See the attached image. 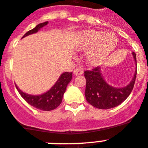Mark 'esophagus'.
Instances as JSON below:
<instances>
[{
  "instance_id": "34e87169",
  "label": "esophagus",
  "mask_w": 148,
  "mask_h": 148,
  "mask_svg": "<svg viewBox=\"0 0 148 148\" xmlns=\"http://www.w3.org/2000/svg\"><path fill=\"white\" fill-rule=\"evenodd\" d=\"M83 69H82V68H77V69H75V70H74V74H75V75H82V74H83Z\"/></svg>"
}]
</instances>
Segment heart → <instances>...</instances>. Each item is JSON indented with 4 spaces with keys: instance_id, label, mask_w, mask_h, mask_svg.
<instances>
[{
    "instance_id": "heart-1",
    "label": "heart",
    "mask_w": 148,
    "mask_h": 148,
    "mask_svg": "<svg viewBox=\"0 0 148 148\" xmlns=\"http://www.w3.org/2000/svg\"><path fill=\"white\" fill-rule=\"evenodd\" d=\"M117 39L112 34L97 31H85L79 35L76 47L79 51H88L86 60L90 65L103 63L115 49Z\"/></svg>"
}]
</instances>
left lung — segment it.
<instances>
[{
  "label": "left lung",
  "instance_id": "left-lung-1",
  "mask_svg": "<svg viewBox=\"0 0 148 148\" xmlns=\"http://www.w3.org/2000/svg\"><path fill=\"white\" fill-rule=\"evenodd\" d=\"M136 64V55L132 52ZM137 65V64H136ZM137 68V67H136ZM137 69L130 83L123 88H114L105 81L100 67L84 71L86 79V88L84 95L88 103L99 109L114 108L122 103L130 96L134 87Z\"/></svg>",
  "mask_w": 148,
  "mask_h": 148
}]
</instances>
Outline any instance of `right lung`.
I'll return each instance as SVG.
<instances>
[{"label":"right lung","mask_w":148,"mask_h":148,"mask_svg":"<svg viewBox=\"0 0 148 148\" xmlns=\"http://www.w3.org/2000/svg\"><path fill=\"white\" fill-rule=\"evenodd\" d=\"M49 23L48 21H45L43 23H40L37 25L34 29L27 31L23 36V37L28 36L30 34H33L37 32L40 28L47 25ZM73 78V72L72 73H62L58 80L57 81L52 88L48 90L47 92L40 94V95H31L25 93L22 90L18 88L16 85V89L18 90L20 95L22 97L23 99L27 102L28 104L32 106L34 108H38L42 111H51L55 109L61 103L62 99L64 97V94L66 91V88L67 87V84L71 81Z\"/></svg>","instance_id":"right-lung-1"}]
</instances>
